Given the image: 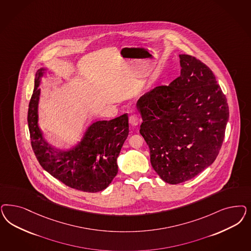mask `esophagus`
<instances>
[{
	"label": "esophagus",
	"mask_w": 251,
	"mask_h": 251,
	"mask_svg": "<svg viewBox=\"0 0 251 251\" xmlns=\"http://www.w3.org/2000/svg\"><path fill=\"white\" fill-rule=\"evenodd\" d=\"M139 122H140V119H139V117H138V114H136V113H135V114H132V115H130V126H137L138 124H139Z\"/></svg>",
	"instance_id": "1"
}]
</instances>
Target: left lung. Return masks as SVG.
Listing matches in <instances>:
<instances>
[{"instance_id":"1","label":"left lung","mask_w":251,"mask_h":251,"mask_svg":"<svg viewBox=\"0 0 251 251\" xmlns=\"http://www.w3.org/2000/svg\"><path fill=\"white\" fill-rule=\"evenodd\" d=\"M179 58L177 78L137 102L151 165L172 185L192 179L215 161L229 118L226 98L212 71L191 55Z\"/></svg>"}]
</instances>
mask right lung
I'll return each instance as SVG.
<instances>
[{
    "label": "right lung",
    "mask_w": 251,
    "mask_h": 251,
    "mask_svg": "<svg viewBox=\"0 0 251 251\" xmlns=\"http://www.w3.org/2000/svg\"><path fill=\"white\" fill-rule=\"evenodd\" d=\"M46 69L41 68L28 105L27 123L33 151L41 167L65 186L84 192L105 189L117 175V157L128 136L126 113L110 121H97L86 130L80 142L72 149L61 151L45 141L38 121L41 78Z\"/></svg>",
    "instance_id": "add662e5"
}]
</instances>
